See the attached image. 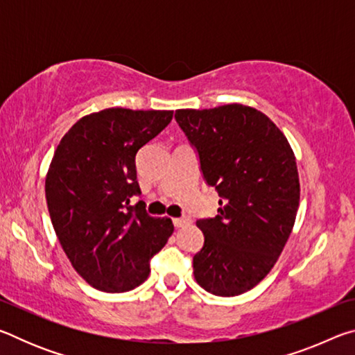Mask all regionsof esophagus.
<instances>
[{"label":"esophagus","mask_w":355,"mask_h":355,"mask_svg":"<svg viewBox=\"0 0 355 355\" xmlns=\"http://www.w3.org/2000/svg\"><path fill=\"white\" fill-rule=\"evenodd\" d=\"M172 222H173V225H175V227H184V225L191 224V218H189V216H182V218L172 219Z\"/></svg>","instance_id":"1"}]
</instances>
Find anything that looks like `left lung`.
I'll list each match as a JSON object with an SVG mask.
<instances>
[{
	"mask_svg": "<svg viewBox=\"0 0 355 355\" xmlns=\"http://www.w3.org/2000/svg\"><path fill=\"white\" fill-rule=\"evenodd\" d=\"M175 120L220 197L218 214L197 220L205 241L192 258L196 280L216 296H238L266 277L291 235L300 196L296 158L254 107L178 110Z\"/></svg>",
	"mask_w": 355,
	"mask_h": 355,
	"instance_id": "8db88e82",
	"label": "left lung"
}]
</instances>
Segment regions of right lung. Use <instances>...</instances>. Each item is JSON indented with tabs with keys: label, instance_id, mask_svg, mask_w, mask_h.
Returning a JSON list of instances; mask_svg holds the SVG:
<instances>
[{
	"label": "right lung",
	"instance_id": "right-lung-1",
	"mask_svg": "<svg viewBox=\"0 0 355 355\" xmlns=\"http://www.w3.org/2000/svg\"><path fill=\"white\" fill-rule=\"evenodd\" d=\"M173 111L110 107L78 120L59 142L45 182L48 211L76 272L101 291H130L172 235L152 218L136 180V155L171 123Z\"/></svg>",
	"mask_w": 355,
	"mask_h": 355
}]
</instances>
